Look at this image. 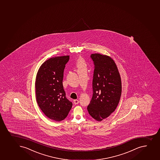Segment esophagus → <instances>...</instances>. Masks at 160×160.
<instances>
[{"label":"esophagus","mask_w":160,"mask_h":160,"mask_svg":"<svg viewBox=\"0 0 160 160\" xmlns=\"http://www.w3.org/2000/svg\"><path fill=\"white\" fill-rule=\"evenodd\" d=\"M73 102H74V104H78L79 103V101L78 100H73Z\"/></svg>","instance_id":"34e87169"}]
</instances>
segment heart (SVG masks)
<instances>
[{"label": "heart", "instance_id": "heart-1", "mask_svg": "<svg viewBox=\"0 0 160 160\" xmlns=\"http://www.w3.org/2000/svg\"><path fill=\"white\" fill-rule=\"evenodd\" d=\"M77 66L78 69H87V64L84 59L82 57H80L77 60Z\"/></svg>", "mask_w": 160, "mask_h": 160}]
</instances>
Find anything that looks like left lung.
<instances>
[{
  "label": "left lung",
  "instance_id": "obj_1",
  "mask_svg": "<svg viewBox=\"0 0 160 160\" xmlns=\"http://www.w3.org/2000/svg\"><path fill=\"white\" fill-rule=\"evenodd\" d=\"M94 64L93 97L88 106L89 114L101 122L114 112L120 100L122 81L114 60L108 56L91 54Z\"/></svg>",
  "mask_w": 160,
  "mask_h": 160
}]
</instances>
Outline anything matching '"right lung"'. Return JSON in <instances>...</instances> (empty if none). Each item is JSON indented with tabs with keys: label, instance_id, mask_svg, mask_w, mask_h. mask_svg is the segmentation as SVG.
I'll use <instances>...</instances> for the list:
<instances>
[{
	"label": "right lung",
	"instance_id": "right-lung-1",
	"mask_svg": "<svg viewBox=\"0 0 160 160\" xmlns=\"http://www.w3.org/2000/svg\"><path fill=\"white\" fill-rule=\"evenodd\" d=\"M69 56L52 57L41 66L36 77L37 103L44 114L60 122L68 115L72 103L66 98L62 80L65 65Z\"/></svg>",
	"mask_w": 160,
	"mask_h": 160
}]
</instances>
